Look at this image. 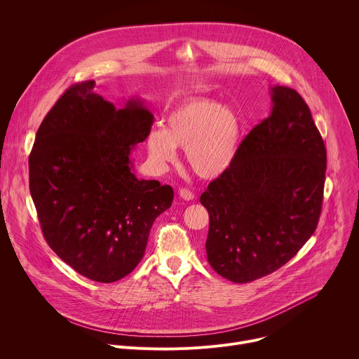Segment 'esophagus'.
<instances>
[{"label": "esophagus", "instance_id": "1", "mask_svg": "<svg viewBox=\"0 0 359 359\" xmlns=\"http://www.w3.org/2000/svg\"><path fill=\"white\" fill-rule=\"evenodd\" d=\"M179 196H180L183 200H187V201L194 198V194H193V193H191L189 189H184V187L179 190Z\"/></svg>", "mask_w": 359, "mask_h": 359}]
</instances>
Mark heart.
Wrapping results in <instances>:
<instances>
[{
  "label": "heart",
  "mask_w": 359,
  "mask_h": 359,
  "mask_svg": "<svg viewBox=\"0 0 359 359\" xmlns=\"http://www.w3.org/2000/svg\"><path fill=\"white\" fill-rule=\"evenodd\" d=\"M240 114L217 100L190 99L172 109L166 128H151L146 146L151 162L165 166L183 147L190 169L203 179L222 176L236 161L243 140Z\"/></svg>",
  "instance_id": "b5f03b06"
}]
</instances>
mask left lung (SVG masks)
<instances>
[{"label": "left lung", "instance_id": "left-lung-1", "mask_svg": "<svg viewBox=\"0 0 359 359\" xmlns=\"http://www.w3.org/2000/svg\"><path fill=\"white\" fill-rule=\"evenodd\" d=\"M270 95L269 118L251 129L233 165L200 196L210 217L208 260L238 284L290 262L321 215L324 140L297 90L276 85Z\"/></svg>", "mask_w": 359, "mask_h": 359}]
</instances>
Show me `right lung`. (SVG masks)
I'll list each match as a JSON object with an SVG mask.
<instances>
[{
	"label": "right lung",
	"instance_id": "add662e5",
	"mask_svg": "<svg viewBox=\"0 0 359 359\" xmlns=\"http://www.w3.org/2000/svg\"><path fill=\"white\" fill-rule=\"evenodd\" d=\"M72 85L43 118L29 155V191L42 234L81 276L114 283L140 263L173 189L137 179L130 151L153 123L140 99L125 108Z\"/></svg>",
	"mask_w": 359,
	"mask_h": 359
}]
</instances>
